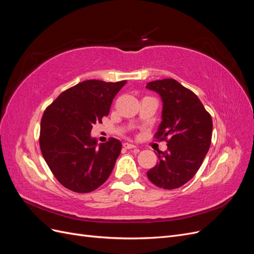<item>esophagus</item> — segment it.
Segmentation results:
<instances>
[{"mask_svg":"<svg viewBox=\"0 0 254 254\" xmlns=\"http://www.w3.org/2000/svg\"><path fill=\"white\" fill-rule=\"evenodd\" d=\"M123 146H124V147H125L126 149H132V148H135V147H136L135 145H133V144H131V143H124V144H123Z\"/></svg>","mask_w":254,"mask_h":254,"instance_id":"esophagus-1","label":"esophagus"}]
</instances>
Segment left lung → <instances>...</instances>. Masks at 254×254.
Wrapping results in <instances>:
<instances>
[{
    "instance_id": "1",
    "label": "left lung",
    "mask_w": 254,
    "mask_h": 254,
    "mask_svg": "<svg viewBox=\"0 0 254 254\" xmlns=\"http://www.w3.org/2000/svg\"><path fill=\"white\" fill-rule=\"evenodd\" d=\"M163 103L162 121L156 137L167 140V150H158L159 163L147 172L155 186L165 190L182 187L200 168L209 151L213 122L200 99L172 78L150 81Z\"/></svg>"
}]
</instances>
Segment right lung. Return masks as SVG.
Segmentation results:
<instances>
[{
  "label": "right lung",
  "mask_w": 254,
  "mask_h": 254,
  "mask_svg": "<svg viewBox=\"0 0 254 254\" xmlns=\"http://www.w3.org/2000/svg\"><path fill=\"white\" fill-rule=\"evenodd\" d=\"M126 80H86L63 92L44 111L40 148L56 179L76 193H89L109 178L122 143L111 137L97 144L91 130L109 114Z\"/></svg>",
  "instance_id": "1"
}]
</instances>
